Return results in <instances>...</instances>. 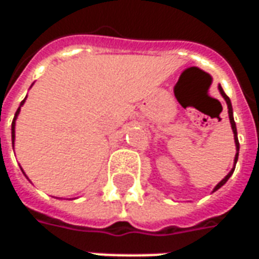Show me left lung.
Masks as SVG:
<instances>
[{"label": "left lung", "instance_id": "left-lung-1", "mask_svg": "<svg viewBox=\"0 0 259 259\" xmlns=\"http://www.w3.org/2000/svg\"><path fill=\"white\" fill-rule=\"evenodd\" d=\"M219 91H221V94H222V97L225 98V101H226V104H228V109H229V119H230V124H232V129H233V133H234V141H236V148H237V154H236V158H234V162H237V158H239V148H240V144H239V140H237V129H236V123H234V119H233V109H232V102H230V98H229L226 94H225V91L222 90V87L219 85ZM233 170L234 169H232L230 172L228 174V176L225 178V179L221 182V183H218L217 187H215V190L217 191L219 187H222L226 182H228V179L233 175Z\"/></svg>", "mask_w": 259, "mask_h": 259}]
</instances>
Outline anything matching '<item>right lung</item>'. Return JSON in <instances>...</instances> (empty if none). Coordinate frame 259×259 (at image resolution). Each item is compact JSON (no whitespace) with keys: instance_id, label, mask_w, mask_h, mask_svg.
Instances as JSON below:
<instances>
[{"instance_id":"add662e5","label":"right lung","mask_w":259,"mask_h":259,"mask_svg":"<svg viewBox=\"0 0 259 259\" xmlns=\"http://www.w3.org/2000/svg\"><path fill=\"white\" fill-rule=\"evenodd\" d=\"M25 100H26V98H25ZM25 100H23V101L20 102V107H22V105H23V102H25ZM20 107L18 108V111H16V113H15L14 122H12V141L15 140V120H16V116H18V113H19V111H20Z\"/></svg>"}]
</instances>
